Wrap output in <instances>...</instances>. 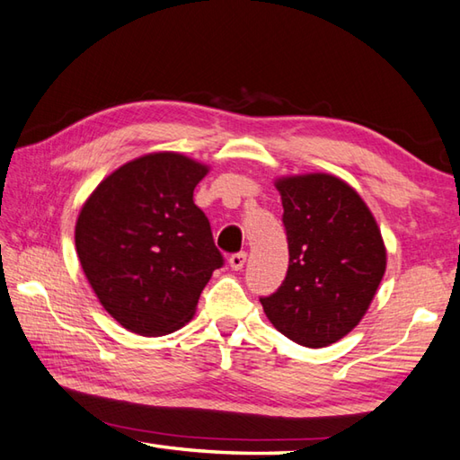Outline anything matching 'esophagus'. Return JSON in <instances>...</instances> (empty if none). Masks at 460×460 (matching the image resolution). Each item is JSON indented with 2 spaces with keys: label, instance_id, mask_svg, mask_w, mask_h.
Wrapping results in <instances>:
<instances>
[{
  "label": "esophagus",
  "instance_id": "1",
  "mask_svg": "<svg viewBox=\"0 0 460 460\" xmlns=\"http://www.w3.org/2000/svg\"><path fill=\"white\" fill-rule=\"evenodd\" d=\"M245 259H247V253H245V252H241V253H233V255L229 257V265H231V270H235V271H241V270H243Z\"/></svg>",
  "mask_w": 460,
  "mask_h": 460
}]
</instances>
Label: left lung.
<instances>
[{
  "label": "left lung",
  "instance_id": "left-lung-1",
  "mask_svg": "<svg viewBox=\"0 0 460 460\" xmlns=\"http://www.w3.org/2000/svg\"><path fill=\"white\" fill-rule=\"evenodd\" d=\"M288 233L281 288L259 297L267 320L299 346L325 348L352 332L386 271L378 223L356 190L328 172L275 179Z\"/></svg>",
  "mask_w": 460,
  "mask_h": 460
}]
</instances>
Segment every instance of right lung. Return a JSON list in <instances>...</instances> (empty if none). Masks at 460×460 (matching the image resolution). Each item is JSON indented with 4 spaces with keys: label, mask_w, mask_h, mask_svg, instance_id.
<instances>
[{
    "label": "right lung",
    "mask_w": 460,
    "mask_h": 460,
    "mask_svg": "<svg viewBox=\"0 0 460 460\" xmlns=\"http://www.w3.org/2000/svg\"><path fill=\"white\" fill-rule=\"evenodd\" d=\"M208 166L179 153L122 164L80 208L76 253L98 302L122 328L164 336L195 315L223 255L193 201Z\"/></svg>",
    "instance_id": "1"
}]
</instances>
